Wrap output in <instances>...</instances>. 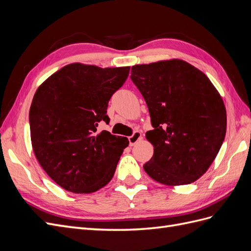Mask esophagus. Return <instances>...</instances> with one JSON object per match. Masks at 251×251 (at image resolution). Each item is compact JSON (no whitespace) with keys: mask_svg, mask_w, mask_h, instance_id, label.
I'll return each mask as SVG.
<instances>
[{"mask_svg":"<svg viewBox=\"0 0 251 251\" xmlns=\"http://www.w3.org/2000/svg\"><path fill=\"white\" fill-rule=\"evenodd\" d=\"M141 136H142V135H141V132H139V131L134 132L133 135L130 136V137H128V142H130V146L133 147L134 144L137 143V142L141 139Z\"/></svg>","mask_w":251,"mask_h":251,"instance_id":"obj_1","label":"esophagus"}]
</instances>
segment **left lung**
I'll list each match as a JSON object with an SVG mask.
<instances>
[{"label":"left lung","mask_w":251,"mask_h":251,"mask_svg":"<svg viewBox=\"0 0 251 251\" xmlns=\"http://www.w3.org/2000/svg\"><path fill=\"white\" fill-rule=\"evenodd\" d=\"M131 79L146 100L153 130L147 139L154 155L143 165L165 185L198 180L215 160L226 134L221 95L202 71L184 60L135 65Z\"/></svg>","instance_id":"8db88e82"}]
</instances>
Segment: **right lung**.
Masks as SVG:
<instances>
[{
	"mask_svg": "<svg viewBox=\"0 0 251 251\" xmlns=\"http://www.w3.org/2000/svg\"><path fill=\"white\" fill-rule=\"evenodd\" d=\"M130 67L100 68L74 63L37 88L29 111L34 155L48 176L68 192L91 194L107 185L126 137L108 131L111 96L124 85Z\"/></svg>",
	"mask_w": 251,
	"mask_h": 251,
	"instance_id": "obj_1",
	"label": "right lung"
}]
</instances>
